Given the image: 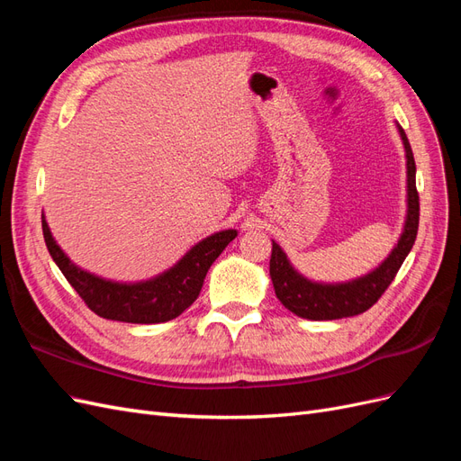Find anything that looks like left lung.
Returning <instances> with one entry per match:
<instances>
[{"mask_svg":"<svg viewBox=\"0 0 461 461\" xmlns=\"http://www.w3.org/2000/svg\"><path fill=\"white\" fill-rule=\"evenodd\" d=\"M400 140L406 151V219L400 239L390 254L369 273L344 283H319L303 276L290 263L285 249L273 240L269 275L276 298L286 310L298 317L312 321H330L352 317L367 312L383 296L388 285L394 281L403 259L413 248L417 227H420V196L415 188V161L411 146L403 129L396 122Z\"/></svg>","mask_w":461,"mask_h":461,"instance_id":"left-lung-1","label":"left lung"}]
</instances>
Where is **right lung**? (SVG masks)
<instances>
[{
  "instance_id": "add662e5",
  "label": "right lung",
  "mask_w": 461,
  "mask_h": 461,
  "mask_svg": "<svg viewBox=\"0 0 461 461\" xmlns=\"http://www.w3.org/2000/svg\"><path fill=\"white\" fill-rule=\"evenodd\" d=\"M41 230L55 265L94 313L104 319L138 325L165 323L190 308L200 296L212 263L239 236V230L234 229L213 232L194 244L167 271L146 281L121 283L78 267L55 242L44 213H41Z\"/></svg>"
}]
</instances>
